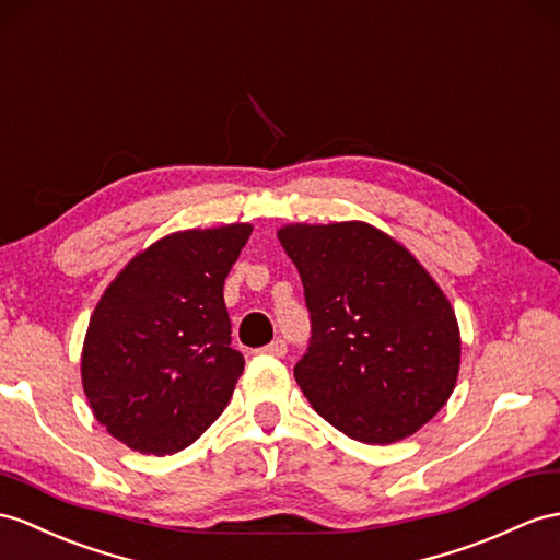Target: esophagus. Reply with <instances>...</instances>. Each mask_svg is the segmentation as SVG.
Here are the masks:
<instances>
[{
    "label": "esophagus",
    "mask_w": 560,
    "mask_h": 560,
    "mask_svg": "<svg viewBox=\"0 0 560 560\" xmlns=\"http://www.w3.org/2000/svg\"><path fill=\"white\" fill-rule=\"evenodd\" d=\"M264 353H268V357L282 359L284 353H288V342H284V339H272L270 345H266V347H264Z\"/></svg>",
    "instance_id": "1"
}]
</instances>
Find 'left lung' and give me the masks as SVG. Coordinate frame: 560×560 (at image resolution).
<instances>
[{
    "label": "left lung",
    "instance_id": "obj_1",
    "mask_svg": "<svg viewBox=\"0 0 560 560\" xmlns=\"http://www.w3.org/2000/svg\"><path fill=\"white\" fill-rule=\"evenodd\" d=\"M304 284L308 349L294 377L351 440L408 438L452 397L460 365L454 308L411 252L361 221L278 230Z\"/></svg>",
    "mask_w": 560,
    "mask_h": 560
}]
</instances>
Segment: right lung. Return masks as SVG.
Masks as SVG:
<instances>
[{
    "label": "right lung",
    "instance_id": "1",
    "mask_svg": "<svg viewBox=\"0 0 560 560\" xmlns=\"http://www.w3.org/2000/svg\"><path fill=\"white\" fill-rule=\"evenodd\" d=\"M249 235V223L173 233L102 294L80 373L94 418L132 452H183L233 397L244 357L223 284Z\"/></svg>",
    "mask_w": 560,
    "mask_h": 560
}]
</instances>
